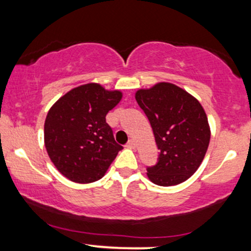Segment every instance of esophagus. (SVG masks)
<instances>
[{
  "label": "esophagus",
  "mask_w": 251,
  "mask_h": 251,
  "mask_svg": "<svg viewBox=\"0 0 251 251\" xmlns=\"http://www.w3.org/2000/svg\"><path fill=\"white\" fill-rule=\"evenodd\" d=\"M126 148H128V149H135V142L133 139H131V140H128V143L126 144Z\"/></svg>",
  "instance_id": "obj_1"
}]
</instances>
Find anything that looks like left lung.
<instances>
[{
	"label": "left lung",
	"instance_id": "obj_1",
	"mask_svg": "<svg viewBox=\"0 0 251 251\" xmlns=\"http://www.w3.org/2000/svg\"><path fill=\"white\" fill-rule=\"evenodd\" d=\"M135 100L149 118L159 149L158 163L148 168L149 179L160 186L189 179L203 162L211 135L203 106L170 82L138 89Z\"/></svg>",
	"mask_w": 251,
	"mask_h": 251
}]
</instances>
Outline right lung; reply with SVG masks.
I'll return each mask as SVG.
<instances>
[{
    "label": "right lung",
    "instance_id": "obj_1",
    "mask_svg": "<svg viewBox=\"0 0 251 251\" xmlns=\"http://www.w3.org/2000/svg\"><path fill=\"white\" fill-rule=\"evenodd\" d=\"M123 93L89 82L71 89L48 111L45 146L59 172L74 183L88 184L105 176L123 149L106 123V114Z\"/></svg>",
    "mask_w": 251,
    "mask_h": 251
}]
</instances>
